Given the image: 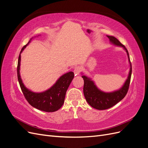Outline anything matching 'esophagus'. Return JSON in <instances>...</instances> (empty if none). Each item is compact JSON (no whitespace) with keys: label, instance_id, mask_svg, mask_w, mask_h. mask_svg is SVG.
<instances>
[{"label":"esophagus","instance_id":"obj_1","mask_svg":"<svg viewBox=\"0 0 148 148\" xmlns=\"http://www.w3.org/2000/svg\"><path fill=\"white\" fill-rule=\"evenodd\" d=\"M80 71H81V68L79 66L76 67V68L74 69V73L75 75H78L80 73Z\"/></svg>","mask_w":148,"mask_h":148}]
</instances>
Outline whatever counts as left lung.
<instances>
[{
  "instance_id": "obj_1",
  "label": "left lung",
  "mask_w": 148,
  "mask_h": 148,
  "mask_svg": "<svg viewBox=\"0 0 148 148\" xmlns=\"http://www.w3.org/2000/svg\"><path fill=\"white\" fill-rule=\"evenodd\" d=\"M107 37L109 39L111 44L122 47L126 51L130 64V71L128 77L123 86L118 90L110 92L100 90L91 78L83 75L82 73V78L84 80L83 93L85 99L92 107L97 110L109 109L123 99L128 92L132 76V64L127 49L116 38L112 36H107Z\"/></svg>"
}]
</instances>
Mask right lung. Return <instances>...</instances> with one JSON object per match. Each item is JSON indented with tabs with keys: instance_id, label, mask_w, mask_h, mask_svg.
I'll return each instance as SVG.
<instances>
[{
	"instance_id": "right-lung-1",
	"label": "right lung",
	"mask_w": 148,
	"mask_h": 148,
	"mask_svg": "<svg viewBox=\"0 0 148 148\" xmlns=\"http://www.w3.org/2000/svg\"><path fill=\"white\" fill-rule=\"evenodd\" d=\"M33 38H31L28 43L23 46L20 52L17 66L18 79L25 99L31 106L44 112H52L58 110L63 106L66 90L74 78V73L73 71H69L62 75L52 86L45 91L35 92L26 88L22 82L20 73L21 53L28 45Z\"/></svg>"
}]
</instances>
